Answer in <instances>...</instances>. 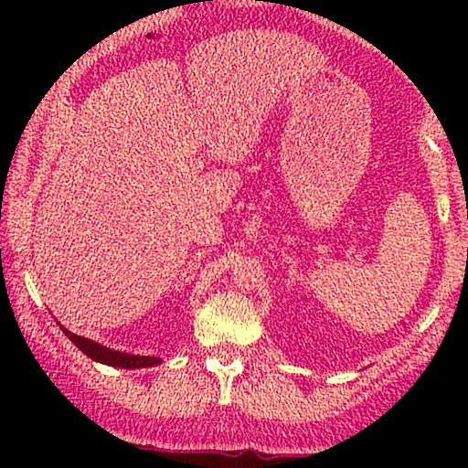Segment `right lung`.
I'll return each mask as SVG.
<instances>
[{
    "mask_svg": "<svg viewBox=\"0 0 468 468\" xmlns=\"http://www.w3.org/2000/svg\"><path fill=\"white\" fill-rule=\"evenodd\" d=\"M69 341L79 347L85 356H90L92 361L112 365V367H125V369H138V367H152V365H158L160 358L155 356H138V354H127V352H118V350H110V347L101 346V343L90 341V338L74 335V332L63 330Z\"/></svg>",
    "mask_w": 468,
    "mask_h": 468,
    "instance_id": "add662e5",
    "label": "right lung"
}]
</instances>
